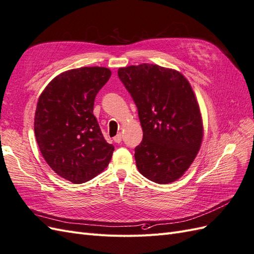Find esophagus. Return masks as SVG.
<instances>
[{"instance_id": "34e87169", "label": "esophagus", "mask_w": 254, "mask_h": 254, "mask_svg": "<svg viewBox=\"0 0 254 254\" xmlns=\"http://www.w3.org/2000/svg\"><path fill=\"white\" fill-rule=\"evenodd\" d=\"M122 137H123V135L121 133H118L117 135L113 137V140H114L115 143H121L122 142Z\"/></svg>"}]
</instances>
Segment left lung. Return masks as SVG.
<instances>
[{"label":"left lung","instance_id":"1","mask_svg":"<svg viewBox=\"0 0 254 254\" xmlns=\"http://www.w3.org/2000/svg\"><path fill=\"white\" fill-rule=\"evenodd\" d=\"M120 80L132 97L143 130L134 148L139 172L159 184L177 180L202 141V122L190 84L179 72L157 64L121 67Z\"/></svg>","mask_w":254,"mask_h":254}]
</instances>
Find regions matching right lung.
I'll use <instances>...</instances> for the list:
<instances>
[{
  "label": "right lung",
  "instance_id": "obj_1",
  "mask_svg": "<svg viewBox=\"0 0 254 254\" xmlns=\"http://www.w3.org/2000/svg\"><path fill=\"white\" fill-rule=\"evenodd\" d=\"M107 67H79L54 78L38 99L35 135L44 160L63 178L84 183L108 166L114 150L93 114Z\"/></svg>",
  "mask_w": 254,
  "mask_h": 254
}]
</instances>
